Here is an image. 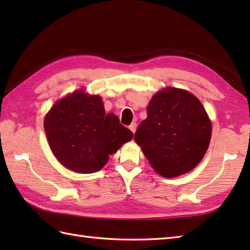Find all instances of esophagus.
Returning <instances> with one entry per match:
<instances>
[{
    "label": "esophagus",
    "instance_id": "34e87169",
    "mask_svg": "<svg viewBox=\"0 0 250 250\" xmlns=\"http://www.w3.org/2000/svg\"><path fill=\"white\" fill-rule=\"evenodd\" d=\"M136 126H137V125H136V122H132V124L129 125V129L133 132V133H135V131H136Z\"/></svg>",
    "mask_w": 250,
    "mask_h": 250
}]
</instances>
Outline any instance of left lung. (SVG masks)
<instances>
[{
    "instance_id": "1",
    "label": "left lung",
    "mask_w": 250,
    "mask_h": 250,
    "mask_svg": "<svg viewBox=\"0 0 250 250\" xmlns=\"http://www.w3.org/2000/svg\"><path fill=\"white\" fill-rule=\"evenodd\" d=\"M210 136L211 124L200 101L185 90L167 88L152 97L134 140L155 171L172 178L198 166Z\"/></svg>"
}]
</instances>
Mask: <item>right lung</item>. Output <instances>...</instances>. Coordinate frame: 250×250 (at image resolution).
Wrapping results in <instances>:
<instances>
[{
    "label": "right lung",
    "mask_w": 250,
    "mask_h": 250,
    "mask_svg": "<svg viewBox=\"0 0 250 250\" xmlns=\"http://www.w3.org/2000/svg\"><path fill=\"white\" fill-rule=\"evenodd\" d=\"M52 152L65 167L77 173L100 171L109 155L133 137L114 114H105L102 99L82 90L52 106L44 120Z\"/></svg>",
    "instance_id": "right-lung-1"
}]
</instances>
